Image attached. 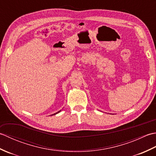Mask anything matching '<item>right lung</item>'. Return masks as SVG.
<instances>
[{
	"instance_id": "obj_1",
	"label": "right lung",
	"mask_w": 156,
	"mask_h": 156,
	"mask_svg": "<svg viewBox=\"0 0 156 156\" xmlns=\"http://www.w3.org/2000/svg\"><path fill=\"white\" fill-rule=\"evenodd\" d=\"M58 112H59V111H58V112H56V113H55V114H54V115H55V114H57V113H58Z\"/></svg>"
}]
</instances>
